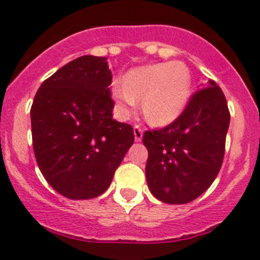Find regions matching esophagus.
Masks as SVG:
<instances>
[{
    "label": "esophagus",
    "mask_w": 260,
    "mask_h": 260,
    "mask_svg": "<svg viewBox=\"0 0 260 260\" xmlns=\"http://www.w3.org/2000/svg\"><path fill=\"white\" fill-rule=\"evenodd\" d=\"M133 133H135V140L136 142H140L142 140V135H144V132H142V129L138 125H135V128H133Z\"/></svg>",
    "instance_id": "1"
}]
</instances>
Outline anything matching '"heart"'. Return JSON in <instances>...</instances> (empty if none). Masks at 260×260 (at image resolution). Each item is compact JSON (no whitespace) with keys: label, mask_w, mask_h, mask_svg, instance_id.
<instances>
[{"label":"heart","mask_w":260,"mask_h":260,"mask_svg":"<svg viewBox=\"0 0 260 260\" xmlns=\"http://www.w3.org/2000/svg\"><path fill=\"white\" fill-rule=\"evenodd\" d=\"M119 111L128 115L142 99V114L151 125L174 122L186 109L191 93V73L183 62L151 64L131 70L111 87Z\"/></svg>","instance_id":"heart-1"}]
</instances>
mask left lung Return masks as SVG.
Listing matches in <instances>:
<instances>
[{"mask_svg":"<svg viewBox=\"0 0 260 260\" xmlns=\"http://www.w3.org/2000/svg\"><path fill=\"white\" fill-rule=\"evenodd\" d=\"M230 111L215 82L196 92L168 127L147 131L146 181L157 200L186 204L209 188L224 156Z\"/></svg>","mask_w":260,"mask_h":260,"instance_id":"8db88e82","label":"left lung"}]
</instances>
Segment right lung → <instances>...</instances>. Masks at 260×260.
<instances>
[{
  "label": "right lung",
  "instance_id": "right-lung-1",
  "mask_svg": "<svg viewBox=\"0 0 260 260\" xmlns=\"http://www.w3.org/2000/svg\"><path fill=\"white\" fill-rule=\"evenodd\" d=\"M106 57L86 55L46 79L30 109L33 150L51 187L72 200L110 186L135 141L132 125L113 119Z\"/></svg>",
  "mask_w": 260,
  "mask_h": 260
}]
</instances>
